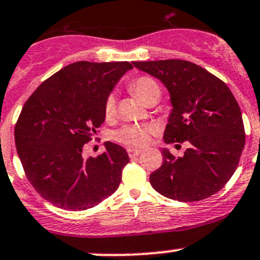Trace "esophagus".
I'll list each match as a JSON object with an SVG mask.
<instances>
[{
  "instance_id": "esophagus-1",
  "label": "esophagus",
  "mask_w": 260,
  "mask_h": 260,
  "mask_svg": "<svg viewBox=\"0 0 260 260\" xmlns=\"http://www.w3.org/2000/svg\"><path fill=\"white\" fill-rule=\"evenodd\" d=\"M127 151H128V156H129L131 158H132V157L140 156V154L142 153V151H141V149H137V148H128Z\"/></svg>"
}]
</instances>
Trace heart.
Returning <instances> with one entry per match:
<instances>
[{
	"label": "heart",
	"mask_w": 260,
	"mask_h": 260,
	"mask_svg": "<svg viewBox=\"0 0 260 260\" xmlns=\"http://www.w3.org/2000/svg\"><path fill=\"white\" fill-rule=\"evenodd\" d=\"M131 89L133 93L146 103L152 95L156 94H161L159 86L157 81L149 77H141L135 79L131 83ZM115 111V96L114 94L108 95L106 101V106H104V112H106L107 117L113 115ZM148 133L149 129L147 127H142V125H135V124H128L124 127L120 128L117 132L115 137L119 142L125 143L128 146H143L148 142Z\"/></svg>",
	"instance_id": "1"
}]
</instances>
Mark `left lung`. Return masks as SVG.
I'll return each mask as SVG.
<instances>
[{
  "label": "left lung",
  "instance_id": "8db88e82",
  "mask_svg": "<svg viewBox=\"0 0 260 260\" xmlns=\"http://www.w3.org/2000/svg\"><path fill=\"white\" fill-rule=\"evenodd\" d=\"M132 64L169 90L172 109L165 143H190L182 157L162 147L164 162L149 176L152 187L182 203L216 193L237 170L245 145L242 111L230 89L208 70L185 60Z\"/></svg>",
  "mask_w": 260,
  "mask_h": 260
}]
</instances>
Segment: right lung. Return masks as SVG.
<instances>
[{"instance_id":"add662e5","label":"right lung","mask_w":260,"mask_h":260,"mask_svg":"<svg viewBox=\"0 0 260 260\" xmlns=\"http://www.w3.org/2000/svg\"><path fill=\"white\" fill-rule=\"evenodd\" d=\"M128 61H78L44 81L27 99L15 127L17 154L28 181L52 205L90 209L117 191L127 151L106 142L98 157L83 158V146L106 119L104 106Z\"/></svg>"}]
</instances>
